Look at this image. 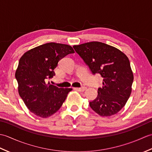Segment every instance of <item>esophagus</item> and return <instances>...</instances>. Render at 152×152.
<instances>
[{"label": "esophagus", "mask_w": 152, "mask_h": 152, "mask_svg": "<svg viewBox=\"0 0 152 152\" xmlns=\"http://www.w3.org/2000/svg\"><path fill=\"white\" fill-rule=\"evenodd\" d=\"M86 89H87V88H86V87H82V88H74V89L76 90V91H80V92L84 91Z\"/></svg>", "instance_id": "esophagus-1"}]
</instances>
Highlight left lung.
<instances>
[{
  "label": "left lung",
  "instance_id": "left-lung-1",
  "mask_svg": "<svg viewBox=\"0 0 152 152\" xmlns=\"http://www.w3.org/2000/svg\"><path fill=\"white\" fill-rule=\"evenodd\" d=\"M73 48L93 74L103 78L102 88L90 107L101 116L117 114L125 105L132 91L133 73L127 56L118 48L100 42H91Z\"/></svg>",
  "mask_w": 152,
  "mask_h": 152
}]
</instances>
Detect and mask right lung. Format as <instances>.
I'll use <instances>...</instances> for the list:
<instances>
[{"label": "right lung", "instance_id": "right-lung-1", "mask_svg": "<svg viewBox=\"0 0 152 152\" xmlns=\"http://www.w3.org/2000/svg\"><path fill=\"white\" fill-rule=\"evenodd\" d=\"M74 53L69 45L46 43L25 52L19 61L15 76L18 92L34 115L47 118L59 110L72 88H59L46 82L55 75L59 60Z\"/></svg>", "mask_w": 152, "mask_h": 152}]
</instances>
